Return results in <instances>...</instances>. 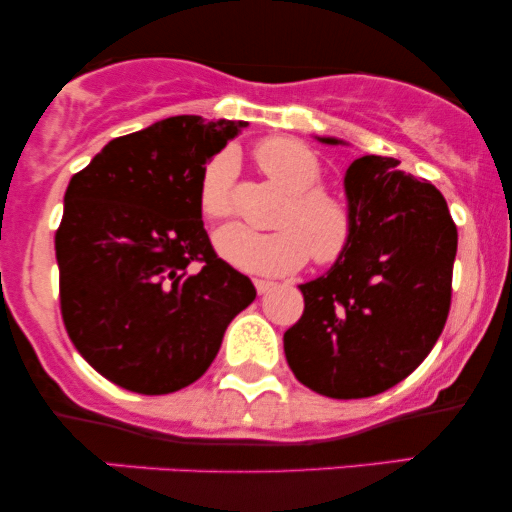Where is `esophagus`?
<instances>
[{
    "label": "esophagus",
    "instance_id": "obj_1",
    "mask_svg": "<svg viewBox=\"0 0 512 512\" xmlns=\"http://www.w3.org/2000/svg\"><path fill=\"white\" fill-rule=\"evenodd\" d=\"M252 284H255V289H257V293H267L269 289H274V281H269V279H255L252 281Z\"/></svg>",
    "mask_w": 512,
    "mask_h": 512
}]
</instances>
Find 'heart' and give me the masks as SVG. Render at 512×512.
Returning a JSON list of instances; mask_svg holds the SVG:
<instances>
[{
	"label": "heart",
	"instance_id": "1",
	"mask_svg": "<svg viewBox=\"0 0 512 512\" xmlns=\"http://www.w3.org/2000/svg\"><path fill=\"white\" fill-rule=\"evenodd\" d=\"M255 161L269 182L286 192L274 216L276 231L257 233L248 226L221 228L214 245L231 267L260 276H286L298 272L308 257L315 264H334L354 240V211L342 197L317 187L322 163L310 146L298 139H267L255 149ZM238 158L231 149L221 151L204 168L199 180V209L211 221L233 214V185Z\"/></svg>",
	"mask_w": 512,
	"mask_h": 512
}]
</instances>
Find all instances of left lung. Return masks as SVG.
Masks as SVG:
<instances>
[{"label": "left lung", "instance_id": "left-lung-1", "mask_svg": "<svg viewBox=\"0 0 512 512\" xmlns=\"http://www.w3.org/2000/svg\"><path fill=\"white\" fill-rule=\"evenodd\" d=\"M344 187L354 240L330 272L301 286L305 308L284 351L317 395L361 399L402 383L438 342L457 226L436 187L399 170L397 158H356Z\"/></svg>", "mask_w": 512, "mask_h": 512}]
</instances>
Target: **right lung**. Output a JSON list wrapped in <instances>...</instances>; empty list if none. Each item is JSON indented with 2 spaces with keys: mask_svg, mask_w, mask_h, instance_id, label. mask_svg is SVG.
Listing matches in <instances>:
<instances>
[{
  "mask_svg": "<svg viewBox=\"0 0 512 512\" xmlns=\"http://www.w3.org/2000/svg\"><path fill=\"white\" fill-rule=\"evenodd\" d=\"M248 125L178 115L117 137L72 175L55 233L60 310L110 383L168 395L202 378L252 281L211 248L199 180Z\"/></svg>",
  "mask_w": 512,
  "mask_h": 512,
  "instance_id": "obj_1",
  "label": "right lung"
}]
</instances>
